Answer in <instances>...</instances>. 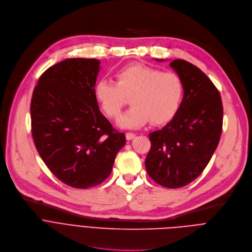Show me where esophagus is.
I'll return each mask as SVG.
<instances>
[{"label":"esophagus","mask_w":252,"mask_h":252,"mask_svg":"<svg viewBox=\"0 0 252 252\" xmlns=\"http://www.w3.org/2000/svg\"><path fill=\"white\" fill-rule=\"evenodd\" d=\"M135 134L134 133H131V132H128V133H126V139L127 140H132L133 138H135Z\"/></svg>","instance_id":"esophagus-1"}]
</instances>
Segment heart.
<instances>
[{
	"label": "heart",
	"instance_id": "b5f03b06",
	"mask_svg": "<svg viewBox=\"0 0 252 252\" xmlns=\"http://www.w3.org/2000/svg\"><path fill=\"white\" fill-rule=\"evenodd\" d=\"M117 82L99 79L95 96L110 118H117L131 98L133 105L118 121L120 127L136 129L151 121L153 124L168 122L176 114L183 97L181 77L172 71L144 64H129L115 73Z\"/></svg>",
	"mask_w": 252,
	"mask_h": 252
}]
</instances>
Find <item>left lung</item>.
I'll use <instances>...</instances> for the list:
<instances>
[{
	"mask_svg": "<svg viewBox=\"0 0 252 252\" xmlns=\"http://www.w3.org/2000/svg\"><path fill=\"white\" fill-rule=\"evenodd\" d=\"M170 66L182 79L184 97L173 119L149 134L145 165L156 183L178 189L195 180L209 164L220 139L223 109L219 90L198 67L183 60Z\"/></svg>",
	"mask_w": 252,
	"mask_h": 252,
	"instance_id": "obj_1",
	"label": "left lung"
}]
</instances>
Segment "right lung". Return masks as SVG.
<instances>
[{
  "label": "right lung",
  "instance_id": "1",
  "mask_svg": "<svg viewBox=\"0 0 252 252\" xmlns=\"http://www.w3.org/2000/svg\"><path fill=\"white\" fill-rule=\"evenodd\" d=\"M100 62L67 59L39 77L31 102L32 134L44 164L76 189L102 183L126 143L99 110L94 92Z\"/></svg>",
  "mask_w": 252,
  "mask_h": 252
}]
</instances>
